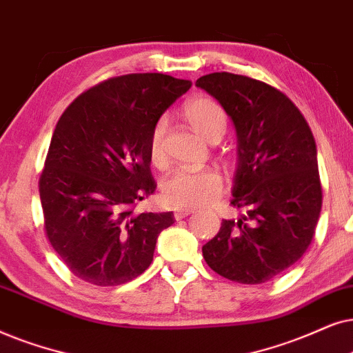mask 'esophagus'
<instances>
[{
  "mask_svg": "<svg viewBox=\"0 0 353 353\" xmlns=\"http://www.w3.org/2000/svg\"><path fill=\"white\" fill-rule=\"evenodd\" d=\"M192 213H194V211H192V210H177L176 213H174V218L179 221V219L187 218V216H190Z\"/></svg>",
  "mask_w": 353,
  "mask_h": 353,
  "instance_id": "34e87169",
  "label": "esophagus"
}]
</instances>
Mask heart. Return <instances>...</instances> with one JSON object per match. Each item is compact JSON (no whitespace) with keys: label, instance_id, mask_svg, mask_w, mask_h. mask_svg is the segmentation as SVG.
Segmentation results:
<instances>
[{"label":"heart","instance_id":"b5f03b06","mask_svg":"<svg viewBox=\"0 0 353 353\" xmlns=\"http://www.w3.org/2000/svg\"><path fill=\"white\" fill-rule=\"evenodd\" d=\"M184 117L201 137L211 142L221 139L228 128L225 112L213 98L200 97L184 106ZM168 121L161 117L153 124L148 137L150 161L154 166L166 163ZM163 200L172 208H201L218 199L223 192V177L216 169H176L163 181Z\"/></svg>","mask_w":353,"mask_h":353}]
</instances>
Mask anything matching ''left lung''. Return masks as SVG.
Returning a JSON list of instances; mask_svg holds the SVG:
<instances>
[{
  "label": "left lung",
  "instance_id": "1",
  "mask_svg": "<svg viewBox=\"0 0 353 353\" xmlns=\"http://www.w3.org/2000/svg\"><path fill=\"white\" fill-rule=\"evenodd\" d=\"M196 87L213 95L236 125L231 205L247 211L221 223L201 248L203 258L234 283H268L303 256L316 229L323 189L312 129L292 100L266 82L213 72Z\"/></svg>",
  "mask_w": 353,
  "mask_h": 353
}]
</instances>
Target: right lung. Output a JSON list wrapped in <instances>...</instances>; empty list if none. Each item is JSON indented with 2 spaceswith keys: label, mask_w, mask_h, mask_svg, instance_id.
<instances>
[{
  "label": "right lung",
  "mask_w": 353,
  "mask_h": 353,
  "mask_svg": "<svg viewBox=\"0 0 353 353\" xmlns=\"http://www.w3.org/2000/svg\"><path fill=\"white\" fill-rule=\"evenodd\" d=\"M190 85L159 72L117 75L81 93L61 114L39 190L45 236L75 278L121 285L153 261L174 214L134 211L157 190L148 137Z\"/></svg>",
  "instance_id": "right-lung-1"
}]
</instances>
